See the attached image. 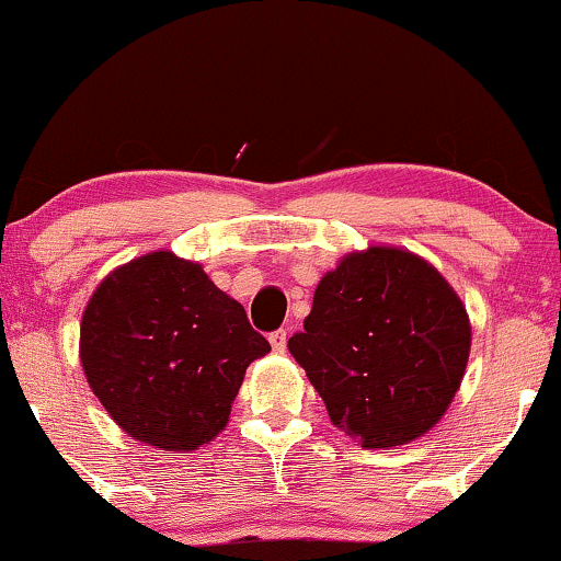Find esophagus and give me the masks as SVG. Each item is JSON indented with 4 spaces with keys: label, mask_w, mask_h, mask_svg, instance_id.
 Masks as SVG:
<instances>
[{
    "label": "esophagus",
    "mask_w": 561,
    "mask_h": 561,
    "mask_svg": "<svg viewBox=\"0 0 561 561\" xmlns=\"http://www.w3.org/2000/svg\"><path fill=\"white\" fill-rule=\"evenodd\" d=\"M267 340H271V347L275 352H283V350H286V342H288V332H286V329H275V332L267 334Z\"/></svg>",
    "instance_id": "1"
}]
</instances>
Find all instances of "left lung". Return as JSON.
<instances>
[{"mask_svg": "<svg viewBox=\"0 0 561 561\" xmlns=\"http://www.w3.org/2000/svg\"><path fill=\"white\" fill-rule=\"evenodd\" d=\"M327 411L363 447H398L444 416L470 357V321L426 260L352 252L313 294L288 340Z\"/></svg>", "mask_w": 561, "mask_h": 561, "instance_id": "1", "label": "left lung"}]
</instances>
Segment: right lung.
Returning a JSON list of instances; mask_svg holds the SVG:
<instances>
[{
    "label": "right lung",
    "instance_id": "obj_1",
    "mask_svg": "<svg viewBox=\"0 0 561 561\" xmlns=\"http://www.w3.org/2000/svg\"><path fill=\"white\" fill-rule=\"evenodd\" d=\"M267 350L242 306L173 252L114 271L81 321L91 390L129 436L168 451L225 428L244 370Z\"/></svg>",
    "mask_w": 561,
    "mask_h": 561
}]
</instances>
